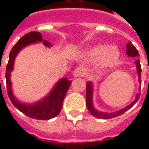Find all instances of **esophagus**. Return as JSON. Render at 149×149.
<instances>
[{"mask_svg":"<svg viewBox=\"0 0 149 149\" xmlns=\"http://www.w3.org/2000/svg\"><path fill=\"white\" fill-rule=\"evenodd\" d=\"M74 77H81L84 76V70L82 68H76L74 70Z\"/></svg>","mask_w":149,"mask_h":149,"instance_id":"34e87169","label":"esophagus"}]
</instances>
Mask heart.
Here are the masks:
<instances>
[{"label": "heart", "instance_id": "1", "mask_svg": "<svg viewBox=\"0 0 149 149\" xmlns=\"http://www.w3.org/2000/svg\"><path fill=\"white\" fill-rule=\"evenodd\" d=\"M86 55L90 60H98V65L106 68L114 65L120 58V51L116 46L100 45L87 51Z\"/></svg>", "mask_w": 149, "mask_h": 149}]
</instances>
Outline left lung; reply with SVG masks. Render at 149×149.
I'll list each match as a JSON object with an SVG mask.
<instances>
[{"label":"left lung","mask_w":149,"mask_h":149,"mask_svg":"<svg viewBox=\"0 0 149 149\" xmlns=\"http://www.w3.org/2000/svg\"><path fill=\"white\" fill-rule=\"evenodd\" d=\"M126 54L129 57H136L138 58L139 56V54L138 52L137 49L134 47V45L131 42L126 45ZM135 65H136V69H137V74L139 76V83L141 84V65H140V61L139 60H136L134 61ZM94 84L92 81H88L86 83V105H87V109L89 111V113L95 116V117L100 118V119H109L112 118H115L117 116H120L123 113H124L127 110H129V109H131L133 106L134 105L135 103L139 100V94H137L135 100L129 104V105H127L126 107H124L123 109H121L115 112H112V113H106V112H102L96 109L94 107V104H93V93H94ZM140 87L139 86V91H140Z\"/></svg>","instance_id":"8db88e82"}]
</instances>
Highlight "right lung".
I'll return each mask as SVG.
<instances>
[{"instance_id": "add662e5", "label": "right lung", "mask_w": 149, "mask_h": 149, "mask_svg": "<svg viewBox=\"0 0 149 149\" xmlns=\"http://www.w3.org/2000/svg\"><path fill=\"white\" fill-rule=\"evenodd\" d=\"M36 43H42L46 47L52 46L49 42L44 40L42 35L40 32L32 31L20 38L11 49L9 55L8 64L6 65V88L10 100L18 110L26 114V116L35 119L48 120L57 116L61 111L63 101L72 80H69L65 77L60 79L56 82L48 95L45 96L43 99L32 104L21 102L15 97L10 80V74L14 70V63L16 55L25 47Z\"/></svg>"}]
</instances>
